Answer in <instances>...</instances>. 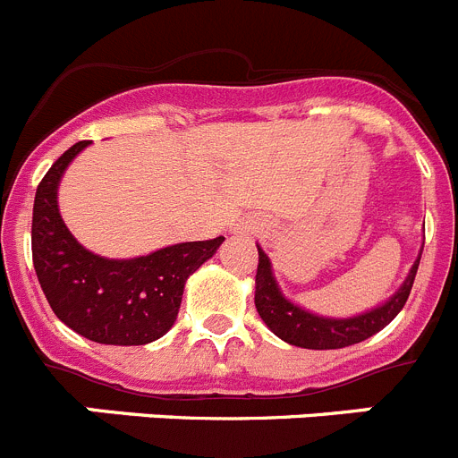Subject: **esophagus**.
I'll use <instances>...</instances> for the list:
<instances>
[{
  "label": "esophagus",
  "mask_w": 458,
  "mask_h": 458,
  "mask_svg": "<svg viewBox=\"0 0 458 458\" xmlns=\"http://www.w3.org/2000/svg\"><path fill=\"white\" fill-rule=\"evenodd\" d=\"M242 232H245V233H254V232H257V226H242Z\"/></svg>",
  "instance_id": "obj_1"
}]
</instances>
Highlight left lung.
<instances>
[{
	"label": "left lung",
	"mask_w": 458,
	"mask_h": 458,
	"mask_svg": "<svg viewBox=\"0 0 458 458\" xmlns=\"http://www.w3.org/2000/svg\"><path fill=\"white\" fill-rule=\"evenodd\" d=\"M259 266H257V286H254V305H257L259 317L264 318L266 326L277 335L279 339H284L291 346H301V349H314V351H327V349H344V346H353V344L365 342L371 335L387 326L392 318L403 310L408 295H411L412 282H415V273L420 266V254L412 264L411 273L403 279V284L399 286L390 301L383 305L374 307L371 311L358 314V317L349 318H330L318 317L311 311L302 310V307L293 305L284 293L279 291L277 279L273 275V266L264 250L259 248Z\"/></svg>",
	"instance_id": "obj_1"
}]
</instances>
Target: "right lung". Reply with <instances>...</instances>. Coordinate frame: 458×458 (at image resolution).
Instances as JSON below:
<instances>
[{"instance_id": "add662e5", "label": "right lung", "mask_w": 458, "mask_h": 458, "mask_svg": "<svg viewBox=\"0 0 458 458\" xmlns=\"http://www.w3.org/2000/svg\"><path fill=\"white\" fill-rule=\"evenodd\" d=\"M89 144H72L36 188L31 217L36 277L56 318L82 337L112 346L151 344L174 326L185 282L225 238L176 242L135 259H105L84 250L64 225L56 188L72 157Z\"/></svg>"}]
</instances>
